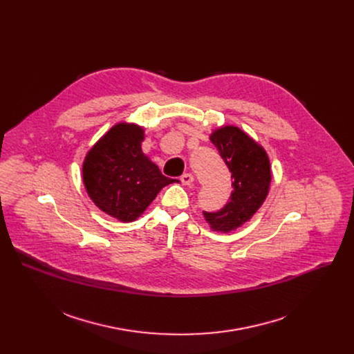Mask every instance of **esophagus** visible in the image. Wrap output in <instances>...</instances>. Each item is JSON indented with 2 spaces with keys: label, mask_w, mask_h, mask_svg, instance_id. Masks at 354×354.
I'll list each match as a JSON object with an SVG mask.
<instances>
[{
  "label": "esophagus",
  "mask_w": 354,
  "mask_h": 354,
  "mask_svg": "<svg viewBox=\"0 0 354 354\" xmlns=\"http://www.w3.org/2000/svg\"><path fill=\"white\" fill-rule=\"evenodd\" d=\"M180 180H182V183H183V185L190 186V185L194 182V178H193V175H192V174H183V175L180 176Z\"/></svg>",
  "instance_id": "obj_1"
}]
</instances>
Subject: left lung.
Returning <instances> with one entry per match:
<instances>
[{
    "label": "left lung",
    "mask_w": 354,
    "mask_h": 354,
    "mask_svg": "<svg viewBox=\"0 0 354 354\" xmlns=\"http://www.w3.org/2000/svg\"><path fill=\"white\" fill-rule=\"evenodd\" d=\"M232 178L228 203L216 213L203 212L210 228L231 232L248 223L268 197L272 171L266 149L236 126H223L210 134Z\"/></svg>",
    "instance_id": "left-lung-1"
}]
</instances>
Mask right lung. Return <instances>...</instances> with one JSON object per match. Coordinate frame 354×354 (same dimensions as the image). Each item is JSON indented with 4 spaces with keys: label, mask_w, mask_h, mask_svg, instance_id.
<instances>
[{
    "label": "right lung",
    "mask_w": 354,
    "mask_h": 354,
    "mask_svg": "<svg viewBox=\"0 0 354 354\" xmlns=\"http://www.w3.org/2000/svg\"><path fill=\"white\" fill-rule=\"evenodd\" d=\"M142 141L141 126L118 123L93 144L82 164L84 186L95 206L122 223L137 220L174 182L142 153Z\"/></svg>",
    "instance_id": "obj_1"
}]
</instances>
